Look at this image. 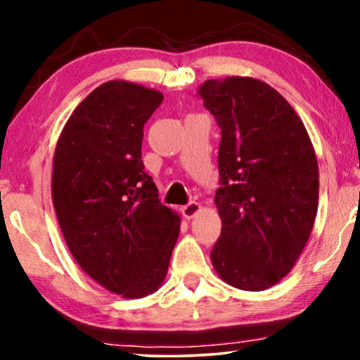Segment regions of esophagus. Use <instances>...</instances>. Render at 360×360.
<instances>
[{
  "mask_svg": "<svg viewBox=\"0 0 360 360\" xmlns=\"http://www.w3.org/2000/svg\"><path fill=\"white\" fill-rule=\"evenodd\" d=\"M200 211H201V205L196 203V201H190L188 205H185L184 208H181V214H184L185 219H191L195 218Z\"/></svg>",
  "mask_w": 360,
  "mask_h": 360,
  "instance_id": "obj_1",
  "label": "esophagus"
}]
</instances>
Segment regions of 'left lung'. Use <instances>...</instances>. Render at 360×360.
<instances>
[{
	"mask_svg": "<svg viewBox=\"0 0 360 360\" xmlns=\"http://www.w3.org/2000/svg\"><path fill=\"white\" fill-rule=\"evenodd\" d=\"M200 96L221 127L214 203L223 228L211 262L231 287L262 292L293 269L311 234L314 147L290 103L257 78L206 80Z\"/></svg>",
	"mask_w": 360,
	"mask_h": 360,
	"instance_id": "8db88e82",
	"label": "left lung"
}]
</instances>
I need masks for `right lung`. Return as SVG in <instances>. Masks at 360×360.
<instances>
[{
    "instance_id": "add662e5",
    "label": "right lung",
    "mask_w": 360,
    "mask_h": 360,
    "mask_svg": "<svg viewBox=\"0 0 360 360\" xmlns=\"http://www.w3.org/2000/svg\"><path fill=\"white\" fill-rule=\"evenodd\" d=\"M162 101L137 83H103L73 110L53 152L52 201L68 249L122 298L160 288L180 233L141 159L144 124Z\"/></svg>"
}]
</instances>
